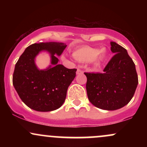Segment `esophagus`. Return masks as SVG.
<instances>
[{
    "instance_id": "1",
    "label": "esophagus",
    "mask_w": 147,
    "mask_h": 147,
    "mask_svg": "<svg viewBox=\"0 0 147 147\" xmlns=\"http://www.w3.org/2000/svg\"><path fill=\"white\" fill-rule=\"evenodd\" d=\"M76 73H77V75H79V74H82L83 73V71H82V70H80V69H77V72H76Z\"/></svg>"
}]
</instances>
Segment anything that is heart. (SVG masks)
<instances>
[{
	"mask_svg": "<svg viewBox=\"0 0 147 147\" xmlns=\"http://www.w3.org/2000/svg\"><path fill=\"white\" fill-rule=\"evenodd\" d=\"M74 58L80 62H92L96 66H98L104 61L106 56L105 49L99 50L90 46H83L74 51Z\"/></svg>",
	"mask_w": 147,
	"mask_h": 147,
	"instance_id": "1",
	"label": "heart"
}]
</instances>
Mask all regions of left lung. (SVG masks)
Listing matches in <instances>:
<instances>
[{
	"instance_id": "8db88e82",
	"label": "left lung",
	"mask_w": 147,
	"mask_h": 147,
	"mask_svg": "<svg viewBox=\"0 0 147 147\" xmlns=\"http://www.w3.org/2000/svg\"><path fill=\"white\" fill-rule=\"evenodd\" d=\"M111 45L115 55L104 72L84 74L89 101L99 109L115 111L124 107L133 98L138 77L134 62L126 49L115 42L111 41Z\"/></svg>"
}]
</instances>
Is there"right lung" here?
Masks as SVG:
<instances>
[{
  "label": "right lung",
  "instance_id": "1",
  "mask_svg": "<svg viewBox=\"0 0 147 147\" xmlns=\"http://www.w3.org/2000/svg\"><path fill=\"white\" fill-rule=\"evenodd\" d=\"M67 45L63 43H34L25 50L15 65L13 85L18 96L30 109L48 112L60 108L65 102L68 86L76 76L77 69H68L58 63ZM51 54L52 66L38 70L35 57L41 51Z\"/></svg>",
  "mask_w": 147,
  "mask_h": 147
}]
</instances>
